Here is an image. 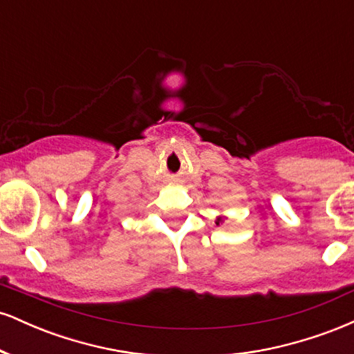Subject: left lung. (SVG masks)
Instances as JSON below:
<instances>
[{"label": "left lung", "instance_id": "8db88e82", "mask_svg": "<svg viewBox=\"0 0 354 354\" xmlns=\"http://www.w3.org/2000/svg\"><path fill=\"white\" fill-rule=\"evenodd\" d=\"M223 221H225V216H218L216 221H214V223H216V225H219V223H223Z\"/></svg>", "mask_w": 354, "mask_h": 354}]
</instances>
